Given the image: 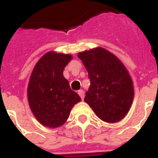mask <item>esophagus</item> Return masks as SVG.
I'll return each mask as SVG.
<instances>
[{
	"label": "esophagus",
	"mask_w": 158,
	"mask_h": 158,
	"mask_svg": "<svg viewBox=\"0 0 158 158\" xmlns=\"http://www.w3.org/2000/svg\"><path fill=\"white\" fill-rule=\"evenodd\" d=\"M78 94H79V96L81 97V99H82V100H84V98H85V92H84V90L80 89V90L78 91Z\"/></svg>",
	"instance_id": "1"
}]
</instances>
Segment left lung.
Wrapping results in <instances>:
<instances>
[{
	"instance_id": "left-lung-1",
	"label": "left lung",
	"mask_w": 158,
	"mask_h": 158,
	"mask_svg": "<svg viewBox=\"0 0 158 158\" xmlns=\"http://www.w3.org/2000/svg\"><path fill=\"white\" fill-rule=\"evenodd\" d=\"M88 71L90 86L85 101L103 121L115 123L129 112L133 98L132 79L122 62L98 47L78 53Z\"/></svg>"
}]
</instances>
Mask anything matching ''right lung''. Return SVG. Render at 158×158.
<instances>
[{
    "label": "right lung",
    "mask_w": 158,
    "mask_h": 158,
    "mask_svg": "<svg viewBox=\"0 0 158 158\" xmlns=\"http://www.w3.org/2000/svg\"><path fill=\"white\" fill-rule=\"evenodd\" d=\"M72 58L71 54L51 51L37 61L31 72L27 86L28 104L35 118L44 127L63 126L73 106L81 100L63 74Z\"/></svg>",
    "instance_id": "obj_1"
}]
</instances>
